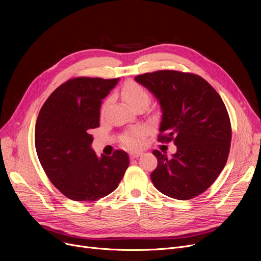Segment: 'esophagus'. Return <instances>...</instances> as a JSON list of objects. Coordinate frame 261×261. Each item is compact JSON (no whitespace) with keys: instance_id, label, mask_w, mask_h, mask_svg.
<instances>
[{"instance_id":"obj_1","label":"esophagus","mask_w":261,"mask_h":261,"mask_svg":"<svg viewBox=\"0 0 261 261\" xmlns=\"http://www.w3.org/2000/svg\"><path fill=\"white\" fill-rule=\"evenodd\" d=\"M142 154H143V152H142V151H131V152H130V156H131L132 159L139 158V156H141Z\"/></svg>"}]
</instances>
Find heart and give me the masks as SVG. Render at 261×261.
I'll return each instance as SVG.
<instances>
[{"label": "heart", "instance_id": "obj_1", "mask_svg": "<svg viewBox=\"0 0 261 261\" xmlns=\"http://www.w3.org/2000/svg\"><path fill=\"white\" fill-rule=\"evenodd\" d=\"M122 97L125 99L126 103L130 107H136V106H147L149 102V93L148 91L141 85L135 84V82H130L122 91ZM126 142L130 146H140L143 142L142 139V132L135 131L134 133L127 136Z\"/></svg>", "mask_w": 261, "mask_h": 261}]
</instances>
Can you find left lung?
I'll return each instance as SVG.
<instances>
[{
	"label": "left lung",
	"mask_w": 261,
	"mask_h": 261,
	"mask_svg": "<svg viewBox=\"0 0 261 261\" xmlns=\"http://www.w3.org/2000/svg\"><path fill=\"white\" fill-rule=\"evenodd\" d=\"M162 109L160 142H170L176 152L167 156L153 150L158 167L151 181L162 194L177 200L204 193L224 168L231 140L227 110L216 90L202 77L177 71L136 76Z\"/></svg>",
	"instance_id": "8db88e82"
}]
</instances>
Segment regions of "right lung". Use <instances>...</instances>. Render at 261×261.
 <instances>
[{
    "instance_id": "add662e5",
    "label": "right lung",
    "mask_w": 261,
    "mask_h": 261,
    "mask_svg": "<svg viewBox=\"0 0 261 261\" xmlns=\"http://www.w3.org/2000/svg\"><path fill=\"white\" fill-rule=\"evenodd\" d=\"M119 78L78 77L55 90L41 108L35 129L39 161L50 182L74 201L91 202L114 191L129 166L128 154L96 155L92 129L99 127L102 99Z\"/></svg>"
}]
</instances>
